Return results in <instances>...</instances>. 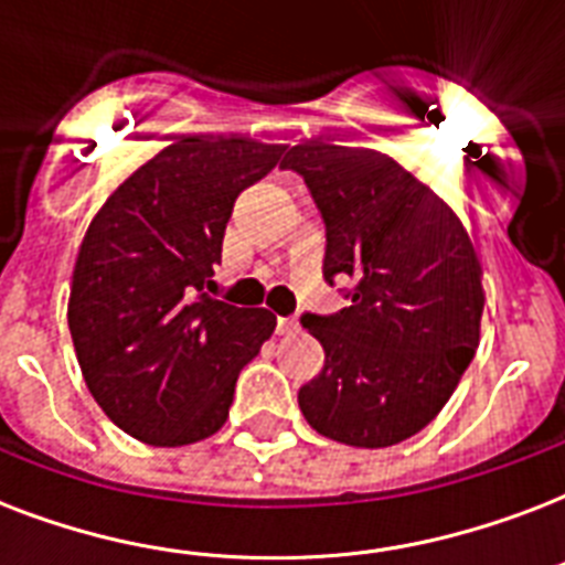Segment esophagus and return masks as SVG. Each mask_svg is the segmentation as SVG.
Wrapping results in <instances>:
<instances>
[{"label":"esophagus","instance_id":"obj_1","mask_svg":"<svg viewBox=\"0 0 565 565\" xmlns=\"http://www.w3.org/2000/svg\"><path fill=\"white\" fill-rule=\"evenodd\" d=\"M296 331H299V322H296V319H292V317L278 319V334L290 337V334H296Z\"/></svg>","mask_w":565,"mask_h":565}]
</instances>
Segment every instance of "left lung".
Wrapping results in <instances>:
<instances>
[{
	"label": "left lung",
	"mask_w": 565,
	"mask_h": 565,
	"mask_svg": "<svg viewBox=\"0 0 565 565\" xmlns=\"http://www.w3.org/2000/svg\"><path fill=\"white\" fill-rule=\"evenodd\" d=\"M284 170L299 172L322 213L326 281L349 284V308L301 317L326 349L299 390L301 413L345 446H395L443 411L478 349L472 239L434 190L375 149L310 137Z\"/></svg>",
	"instance_id": "1"
}]
</instances>
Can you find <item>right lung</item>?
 Listing matches in <instances>:
<instances>
[{
	"instance_id": "1",
	"label": "right lung",
	"mask_w": 565,
	"mask_h": 565,
	"mask_svg": "<svg viewBox=\"0 0 565 565\" xmlns=\"http://www.w3.org/2000/svg\"><path fill=\"white\" fill-rule=\"evenodd\" d=\"M248 137H184L119 184L84 234L66 322L108 419L149 446H190L228 419L275 313L211 299L234 202L281 161Z\"/></svg>"
}]
</instances>
